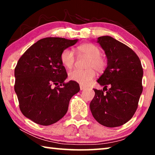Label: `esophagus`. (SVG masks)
Segmentation results:
<instances>
[{
  "mask_svg": "<svg viewBox=\"0 0 155 155\" xmlns=\"http://www.w3.org/2000/svg\"><path fill=\"white\" fill-rule=\"evenodd\" d=\"M85 89V87H84V86H83V85H81L80 86V90H84Z\"/></svg>",
  "mask_w": 155,
  "mask_h": 155,
  "instance_id": "1",
  "label": "esophagus"
}]
</instances>
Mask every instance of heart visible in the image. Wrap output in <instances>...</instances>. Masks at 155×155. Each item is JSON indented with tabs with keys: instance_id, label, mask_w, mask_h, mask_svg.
Wrapping results in <instances>:
<instances>
[{
	"instance_id": "obj_1",
	"label": "heart",
	"mask_w": 155,
	"mask_h": 155,
	"mask_svg": "<svg viewBox=\"0 0 155 155\" xmlns=\"http://www.w3.org/2000/svg\"><path fill=\"white\" fill-rule=\"evenodd\" d=\"M77 51L79 55L87 57L89 61L87 64L88 69L85 70H73L68 73V78L83 86H87L91 80L95 77L96 72H103L107 66L106 59L102 57L101 50L94 44L86 43L81 44L77 48ZM62 64L65 68H72L74 64L75 57L74 52L71 50L66 48L62 51L60 56Z\"/></svg>"
}]
</instances>
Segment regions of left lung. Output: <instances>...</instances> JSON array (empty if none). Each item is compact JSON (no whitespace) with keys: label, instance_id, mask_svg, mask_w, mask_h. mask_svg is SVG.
Instances as JSON below:
<instances>
[{"label":"left lung","instance_id":"left-lung-1","mask_svg":"<svg viewBox=\"0 0 155 155\" xmlns=\"http://www.w3.org/2000/svg\"><path fill=\"white\" fill-rule=\"evenodd\" d=\"M97 43L105 52L107 65L97 80L104 87L94 89L95 96L90 110L101 124L120 127L129 121L137 109L143 91V68L135 52L112 37H99Z\"/></svg>","mask_w":155,"mask_h":155}]
</instances>
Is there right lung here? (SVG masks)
I'll use <instances>...</instances> for the list:
<instances>
[{"instance_id": "1", "label": "right lung", "mask_w": 155, "mask_h": 155, "mask_svg": "<svg viewBox=\"0 0 155 155\" xmlns=\"http://www.w3.org/2000/svg\"><path fill=\"white\" fill-rule=\"evenodd\" d=\"M78 41L62 38L41 39L18 60L14 70V90L20 111L26 117L48 126L66 114L70 100L80 87L74 81L64 82L68 74L60 56L64 50Z\"/></svg>"}]
</instances>
